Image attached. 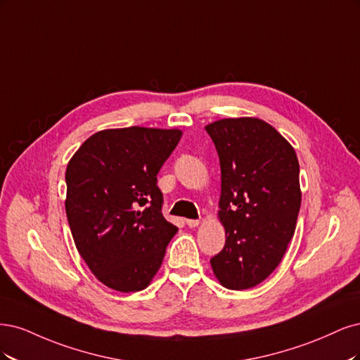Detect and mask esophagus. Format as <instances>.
Instances as JSON below:
<instances>
[{
  "instance_id": "esophagus-1",
  "label": "esophagus",
  "mask_w": 360,
  "mask_h": 360,
  "mask_svg": "<svg viewBox=\"0 0 360 360\" xmlns=\"http://www.w3.org/2000/svg\"><path fill=\"white\" fill-rule=\"evenodd\" d=\"M200 224V221H199V219H187V226L188 227H197V226H199Z\"/></svg>"
}]
</instances>
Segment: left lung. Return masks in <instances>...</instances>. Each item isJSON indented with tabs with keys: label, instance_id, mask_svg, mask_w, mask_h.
I'll use <instances>...</instances> for the list:
<instances>
[{
	"label": "left lung",
	"instance_id": "8db88e82",
	"mask_svg": "<svg viewBox=\"0 0 360 360\" xmlns=\"http://www.w3.org/2000/svg\"><path fill=\"white\" fill-rule=\"evenodd\" d=\"M221 167L218 219L223 251L211 259L218 283L247 290L281 263L302 200L293 146L259 118H224L205 127Z\"/></svg>",
	"mask_w": 360,
	"mask_h": 360
}]
</instances>
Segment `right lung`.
Returning <instances> with one entry per match:
<instances>
[{"label": "right lung", "mask_w": 360, "mask_h": 360, "mask_svg": "<svg viewBox=\"0 0 360 360\" xmlns=\"http://www.w3.org/2000/svg\"><path fill=\"white\" fill-rule=\"evenodd\" d=\"M181 137L179 129H108L88 137L68 161V226L89 271L112 290L146 288L178 233L161 214L157 173Z\"/></svg>", "instance_id": "1"}]
</instances>
